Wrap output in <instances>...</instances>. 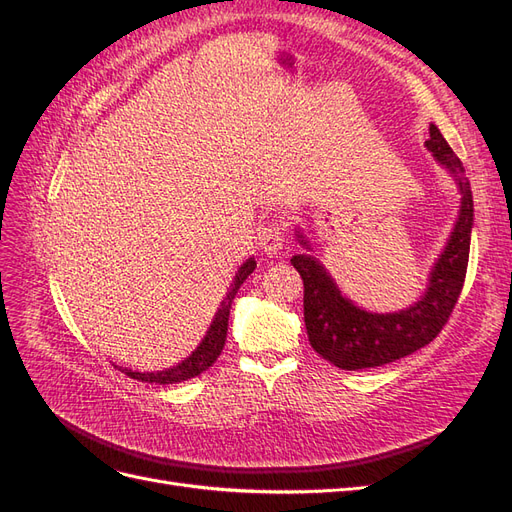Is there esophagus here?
Instances as JSON below:
<instances>
[{
  "instance_id": "34e87169",
  "label": "esophagus",
  "mask_w": 512,
  "mask_h": 512,
  "mask_svg": "<svg viewBox=\"0 0 512 512\" xmlns=\"http://www.w3.org/2000/svg\"><path fill=\"white\" fill-rule=\"evenodd\" d=\"M284 241H286V232L282 224H269L260 232V247L267 256L280 254L284 250Z\"/></svg>"
}]
</instances>
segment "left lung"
Returning a JSON list of instances; mask_svg holds the SVG:
<instances>
[{
	"label": "left lung",
	"instance_id": "8db88e82",
	"mask_svg": "<svg viewBox=\"0 0 512 512\" xmlns=\"http://www.w3.org/2000/svg\"><path fill=\"white\" fill-rule=\"evenodd\" d=\"M425 147L453 177L461 203L444 250L429 271L427 288L410 307L382 314L352 303L339 290L327 267L312 254L314 247L305 232L294 228L299 245L305 247V252L292 256L290 262L303 280V316L309 344L324 361L339 369L380 367L427 346L442 331L461 294L474 226L470 181L461 160L433 123Z\"/></svg>",
	"mask_w": 512,
	"mask_h": 512
}]
</instances>
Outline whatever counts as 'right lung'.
Returning a JSON list of instances; mask_svg holds the SVG:
<instances>
[{"label": "right lung", "instance_id": "obj_1", "mask_svg": "<svg viewBox=\"0 0 512 512\" xmlns=\"http://www.w3.org/2000/svg\"><path fill=\"white\" fill-rule=\"evenodd\" d=\"M254 269H256V260H254V256H250L239 267L235 277H232V284L226 290V297L222 299L218 312H215L205 337L200 339V344L194 348V352L188 356V359H183L181 363H177L173 367L160 369V371H134V369H128V367H119V365H115V367L119 371H123L126 376H130L134 380H141V382H149V384H153V382H156V384H177V382L190 380V378H196V376L203 374L205 369H209L215 361H218L220 352L224 350L232 301H235L237 290L247 280V275L254 273Z\"/></svg>", "mask_w": 512, "mask_h": 512}]
</instances>
